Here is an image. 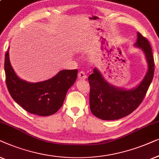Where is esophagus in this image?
Here are the masks:
<instances>
[{
  "instance_id": "obj_1",
  "label": "esophagus",
  "mask_w": 159,
  "mask_h": 159,
  "mask_svg": "<svg viewBox=\"0 0 159 159\" xmlns=\"http://www.w3.org/2000/svg\"><path fill=\"white\" fill-rule=\"evenodd\" d=\"M78 77H79V79H82V80H84L86 79V73L84 72H83V71H80V72L79 73V74H78Z\"/></svg>"
}]
</instances>
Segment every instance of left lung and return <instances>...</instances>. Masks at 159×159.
Wrapping results in <instances>:
<instances>
[{"label":"left lung","mask_w":159,"mask_h":159,"mask_svg":"<svg viewBox=\"0 0 159 159\" xmlns=\"http://www.w3.org/2000/svg\"><path fill=\"white\" fill-rule=\"evenodd\" d=\"M135 46L143 51L148 63L146 75L135 88L124 89L109 84L97 68L88 78L90 85L89 103L92 114L104 120H119L131 114L141 104L154 73L152 49L146 38L138 32Z\"/></svg>","instance_id":"8db88e82"}]
</instances>
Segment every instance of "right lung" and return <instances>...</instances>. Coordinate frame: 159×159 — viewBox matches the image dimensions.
I'll use <instances>...</instances> for the list:
<instances>
[{"label":"right lung","instance_id":"right-lung-1","mask_svg":"<svg viewBox=\"0 0 159 159\" xmlns=\"http://www.w3.org/2000/svg\"><path fill=\"white\" fill-rule=\"evenodd\" d=\"M9 48L5 55L6 82L13 99L31 114L50 116L62 106L67 91L74 84L78 70H62L52 79L37 83L20 79L9 60Z\"/></svg>","mask_w":159,"mask_h":159}]
</instances>
